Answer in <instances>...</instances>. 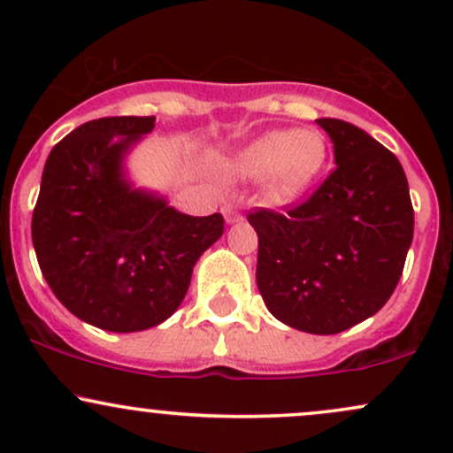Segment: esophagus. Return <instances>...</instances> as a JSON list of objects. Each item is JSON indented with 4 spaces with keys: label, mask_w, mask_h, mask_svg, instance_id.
<instances>
[{
    "label": "esophagus",
    "mask_w": 453,
    "mask_h": 453,
    "mask_svg": "<svg viewBox=\"0 0 453 453\" xmlns=\"http://www.w3.org/2000/svg\"><path fill=\"white\" fill-rule=\"evenodd\" d=\"M223 217H226V223H241L242 221V212L236 209V206H230V204H226L223 206Z\"/></svg>",
    "instance_id": "obj_1"
}]
</instances>
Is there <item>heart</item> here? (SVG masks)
<instances>
[{"label": "heart", "mask_w": 453, "mask_h": 453, "mask_svg": "<svg viewBox=\"0 0 453 453\" xmlns=\"http://www.w3.org/2000/svg\"><path fill=\"white\" fill-rule=\"evenodd\" d=\"M326 136L317 129H273L244 147L215 159L227 179H264V191L274 204H292L324 173Z\"/></svg>", "instance_id": "heart-1"}]
</instances>
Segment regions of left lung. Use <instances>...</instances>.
Here are the masks:
<instances>
[{
	"label": "left lung",
	"instance_id": "obj_1",
	"mask_svg": "<svg viewBox=\"0 0 453 453\" xmlns=\"http://www.w3.org/2000/svg\"><path fill=\"white\" fill-rule=\"evenodd\" d=\"M336 170L288 215L257 211L256 280L268 311L309 334H339L388 303L413 241V206L392 150L341 119H317Z\"/></svg>",
	"mask_w": 453,
	"mask_h": 453
}]
</instances>
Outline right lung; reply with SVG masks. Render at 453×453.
Masks as SVG:
<instances>
[{"mask_svg": "<svg viewBox=\"0 0 453 453\" xmlns=\"http://www.w3.org/2000/svg\"><path fill=\"white\" fill-rule=\"evenodd\" d=\"M155 117L82 123L44 164L31 238L61 304L108 332L159 326L183 303L202 253L223 234L219 212L191 217L136 187L127 155Z\"/></svg>", "mask_w": 453, "mask_h": 453, "instance_id": "right-lung-1", "label": "right lung"}]
</instances>
